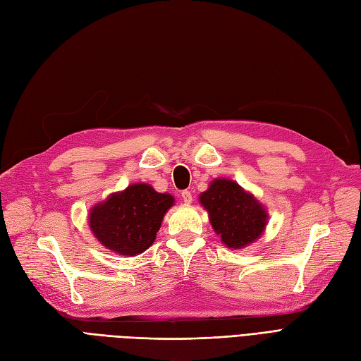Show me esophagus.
<instances>
[{
  "instance_id": "obj_1",
  "label": "esophagus",
  "mask_w": 361,
  "mask_h": 361,
  "mask_svg": "<svg viewBox=\"0 0 361 361\" xmlns=\"http://www.w3.org/2000/svg\"><path fill=\"white\" fill-rule=\"evenodd\" d=\"M181 200H183V202H185V204H190L192 200H193V196H192L190 190H183V192H181Z\"/></svg>"
}]
</instances>
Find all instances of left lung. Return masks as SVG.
<instances>
[{
  "instance_id": "8db88e82",
  "label": "left lung",
  "mask_w": 361,
  "mask_h": 361,
  "mask_svg": "<svg viewBox=\"0 0 361 361\" xmlns=\"http://www.w3.org/2000/svg\"><path fill=\"white\" fill-rule=\"evenodd\" d=\"M200 200L214 231L228 247H246L262 234L267 224L264 207L237 183L214 180Z\"/></svg>"
}]
</instances>
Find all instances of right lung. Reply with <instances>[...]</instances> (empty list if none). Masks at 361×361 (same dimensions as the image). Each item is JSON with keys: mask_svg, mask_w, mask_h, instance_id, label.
Returning <instances> with one entry per match:
<instances>
[{"mask_svg": "<svg viewBox=\"0 0 361 361\" xmlns=\"http://www.w3.org/2000/svg\"><path fill=\"white\" fill-rule=\"evenodd\" d=\"M172 204L168 193H157L148 184H132L92 208L90 226L104 247L135 257L154 243Z\"/></svg>", "mask_w": 361, "mask_h": 361, "instance_id": "add662e5", "label": "right lung"}]
</instances>
